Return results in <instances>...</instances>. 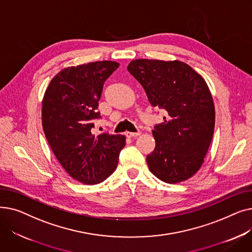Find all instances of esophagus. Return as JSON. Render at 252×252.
Masks as SVG:
<instances>
[{
  "label": "esophagus",
  "mask_w": 252,
  "mask_h": 252,
  "mask_svg": "<svg viewBox=\"0 0 252 252\" xmlns=\"http://www.w3.org/2000/svg\"><path fill=\"white\" fill-rule=\"evenodd\" d=\"M126 135L128 138H137L141 135V131H137V133H129V131H127V133H126Z\"/></svg>",
  "instance_id": "1"
}]
</instances>
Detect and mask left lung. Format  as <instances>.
<instances>
[{"label":"left lung","instance_id":"1","mask_svg":"<svg viewBox=\"0 0 252 252\" xmlns=\"http://www.w3.org/2000/svg\"><path fill=\"white\" fill-rule=\"evenodd\" d=\"M127 70L153 107L166 113L152 130L155 148L146 158L150 171L168 184L190 179L204 162L215 130V104L205 79L179 60L136 59Z\"/></svg>","mask_w":252,"mask_h":252}]
</instances>
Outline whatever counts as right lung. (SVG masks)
<instances>
[{
    "label": "right lung",
    "instance_id": "right-lung-1",
    "mask_svg": "<svg viewBox=\"0 0 252 252\" xmlns=\"http://www.w3.org/2000/svg\"><path fill=\"white\" fill-rule=\"evenodd\" d=\"M119 66L115 61H97L59 71L46 89L42 125L57 160L72 179L95 185L115 170L119 152L126 146L123 135L92 134L103 85Z\"/></svg>",
    "mask_w": 252,
    "mask_h": 252
}]
</instances>
